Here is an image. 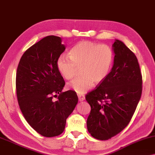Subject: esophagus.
<instances>
[{
	"label": "esophagus",
	"instance_id": "obj_1",
	"mask_svg": "<svg viewBox=\"0 0 155 155\" xmlns=\"http://www.w3.org/2000/svg\"><path fill=\"white\" fill-rule=\"evenodd\" d=\"M78 100H79V101H83L85 98L84 95H82V94H78Z\"/></svg>",
	"mask_w": 155,
	"mask_h": 155
}]
</instances>
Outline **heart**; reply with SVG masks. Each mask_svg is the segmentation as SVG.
<instances>
[{
	"mask_svg": "<svg viewBox=\"0 0 155 155\" xmlns=\"http://www.w3.org/2000/svg\"><path fill=\"white\" fill-rule=\"evenodd\" d=\"M68 56H59L57 67L66 80L75 77L77 67L81 75L68 84V87L79 94H85L94 85L106 79L114 60L112 49L106 44L97 45L83 41L70 50Z\"/></svg>",
	"mask_w": 155,
	"mask_h": 155,
	"instance_id": "obj_1",
	"label": "heart"
}]
</instances>
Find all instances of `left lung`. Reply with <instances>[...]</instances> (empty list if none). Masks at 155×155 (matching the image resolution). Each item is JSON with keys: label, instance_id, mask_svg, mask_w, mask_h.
I'll use <instances>...</instances> for the list:
<instances>
[{"label": "left lung", "instance_id": "obj_1", "mask_svg": "<svg viewBox=\"0 0 155 155\" xmlns=\"http://www.w3.org/2000/svg\"><path fill=\"white\" fill-rule=\"evenodd\" d=\"M113 50L115 56L111 72L85 96L91 106L87 130L93 137L102 141L127 127L142 94V75L134 53L117 39Z\"/></svg>", "mask_w": 155, "mask_h": 155}]
</instances>
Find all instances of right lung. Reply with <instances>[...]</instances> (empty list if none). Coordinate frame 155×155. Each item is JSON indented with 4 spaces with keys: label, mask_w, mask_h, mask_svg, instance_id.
<instances>
[{
    "label": "right lung",
    "mask_w": 155,
    "mask_h": 155,
    "mask_svg": "<svg viewBox=\"0 0 155 155\" xmlns=\"http://www.w3.org/2000/svg\"><path fill=\"white\" fill-rule=\"evenodd\" d=\"M65 50L59 37L50 35L30 47L21 57L16 75L19 108L26 121L39 134H61L78 97L74 91L62 92L65 82L57 61ZM58 95L54 102L53 97Z\"/></svg>",
    "instance_id": "1"
}]
</instances>
